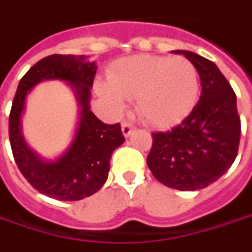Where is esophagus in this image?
Segmentation results:
<instances>
[{
	"instance_id": "obj_1",
	"label": "esophagus",
	"mask_w": 252,
	"mask_h": 252,
	"mask_svg": "<svg viewBox=\"0 0 252 252\" xmlns=\"http://www.w3.org/2000/svg\"><path fill=\"white\" fill-rule=\"evenodd\" d=\"M136 130V127L130 123H123L122 125V133L125 137H130V134Z\"/></svg>"
}]
</instances>
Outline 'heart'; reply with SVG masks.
Here are the masks:
<instances>
[{"label": "heart", "mask_w": 252, "mask_h": 252, "mask_svg": "<svg viewBox=\"0 0 252 252\" xmlns=\"http://www.w3.org/2000/svg\"><path fill=\"white\" fill-rule=\"evenodd\" d=\"M98 96L123 111L136 100L137 114L151 126L170 127L181 122L199 97V74L185 57L138 55L114 64L108 82H97Z\"/></svg>", "instance_id": "b5f03b06"}]
</instances>
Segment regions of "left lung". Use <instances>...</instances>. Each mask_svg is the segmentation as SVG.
Masks as SVG:
<instances>
[{
  "label": "left lung",
  "mask_w": 252,
  "mask_h": 252,
  "mask_svg": "<svg viewBox=\"0 0 252 252\" xmlns=\"http://www.w3.org/2000/svg\"><path fill=\"white\" fill-rule=\"evenodd\" d=\"M173 52L195 65L202 93L180 125L152 134L147 163L163 185L199 190L216 182L235 162L242 133L240 118L235 92L216 64L189 50Z\"/></svg>",
  "instance_id": "8db88e82"
}]
</instances>
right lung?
Here are the masks:
<instances>
[{
  "instance_id": "add662e5",
  "label": "right lung",
  "mask_w": 252,
  "mask_h": 252,
  "mask_svg": "<svg viewBox=\"0 0 252 252\" xmlns=\"http://www.w3.org/2000/svg\"><path fill=\"white\" fill-rule=\"evenodd\" d=\"M96 62L86 56L50 55L34 64L20 79L9 115V140L13 158L24 178L42 195L75 202L100 190L109 173V160L125 143L121 125H105L90 111ZM45 80L65 82L74 92L78 118L69 147L55 158H43L27 144L23 115L27 97Z\"/></svg>"
}]
</instances>
